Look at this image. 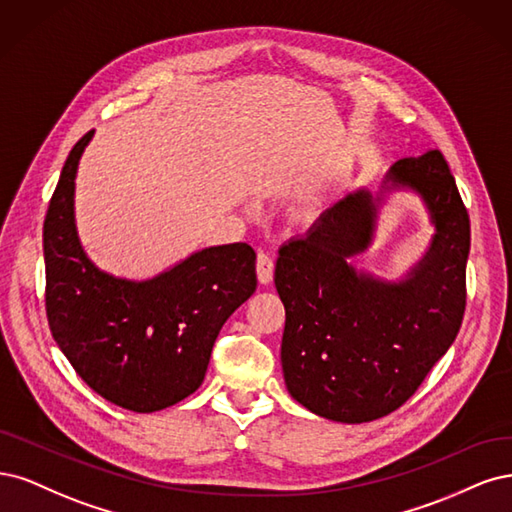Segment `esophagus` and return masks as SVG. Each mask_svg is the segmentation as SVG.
<instances>
[{"mask_svg": "<svg viewBox=\"0 0 512 512\" xmlns=\"http://www.w3.org/2000/svg\"><path fill=\"white\" fill-rule=\"evenodd\" d=\"M257 278L261 285H270L274 278V259L268 253L257 255Z\"/></svg>", "mask_w": 512, "mask_h": 512, "instance_id": "34e87169", "label": "esophagus"}]
</instances>
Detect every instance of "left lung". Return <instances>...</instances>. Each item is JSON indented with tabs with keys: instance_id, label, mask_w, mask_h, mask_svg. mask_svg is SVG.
I'll return each mask as SVG.
<instances>
[{
	"instance_id": "1",
	"label": "left lung",
	"mask_w": 512,
	"mask_h": 512,
	"mask_svg": "<svg viewBox=\"0 0 512 512\" xmlns=\"http://www.w3.org/2000/svg\"><path fill=\"white\" fill-rule=\"evenodd\" d=\"M395 187L415 189L436 225L430 251L400 283L346 263L368 249L374 232L381 197L364 189L278 251L285 383L302 406L332 421L366 423L400 408L464 319L470 217L447 161L438 148L395 161L385 189Z\"/></svg>"
}]
</instances>
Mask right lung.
Here are the masks:
<instances>
[{
    "label": "right lung",
    "mask_w": 512,
    "mask_h": 512,
    "mask_svg": "<svg viewBox=\"0 0 512 512\" xmlns=\"http://www.w3.org/2000/svg\"><path fill=\"white\" fill-rule=\"evenodd\" d=\"M91 138L93 129L74 144L46 210V317L95 393L155 412L202 385L223 323L257 289L255 251L246 242L210 246L142 283L97 270L74 225V178Z\"/></svg>",
    "instance_id": "1"
}]
</instances>
